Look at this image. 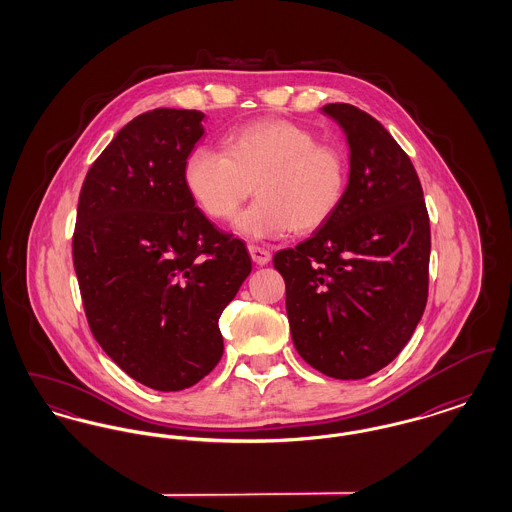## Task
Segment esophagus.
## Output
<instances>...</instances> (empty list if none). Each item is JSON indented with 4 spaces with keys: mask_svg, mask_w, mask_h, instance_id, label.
Instances as JSON below:
<instances>
[{
    "mask_svg": "<svg viewBox=\"0 0 512 512\" xmlns=\"http://www.w3.org/2000/svg\"><path fill=\"white\" fill-rule=\"evenodd\" d=\"M249 255H251L253 263L259 265V267H265L272 259V253L265 247H259V245H249Z\"/></svg>",
    "mask_w": 512,
    "mask_h": 512,
    "instance_id": "34e87169",
    "label": "esophagus"
}]
</instances>
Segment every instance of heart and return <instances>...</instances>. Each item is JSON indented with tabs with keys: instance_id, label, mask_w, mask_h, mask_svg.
I'll use <instances>...</instances> for the list:
<instances>
[{
	"instance_id": "1",
	"label": "heart",
	"mask_w": 512,
	"mask_h": 512,
	"mask_svg": "<svg viewBox=\"0 0 512 512\" xmlns=\"http://www.w3.org/2000/svg\"><path fill=\"white\" fill-rule=\"evenodd\" d=\"M184 178L201 211L219 222L234 219L253 190L257 201L236 219V232L276 240L330 219L347 186V165L338 147L317 142L307 128L267 119L226 136L222 155L195 149Z\"/></svg>"
}]
</instances>
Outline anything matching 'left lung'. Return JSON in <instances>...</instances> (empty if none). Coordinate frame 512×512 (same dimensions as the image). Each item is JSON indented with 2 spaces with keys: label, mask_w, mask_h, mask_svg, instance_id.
<instances>
[{
  "label": "left lung",
  "mask_w": 512,
  "mask_h": 512,
  "mask_svg": "<svg viewBox=\"0 0 512 512\" xmlns=\"http://www.w3.org/2000/svg\"><path fill=\"white\" fill-rule=\"evenodd\" d=\"M322 111L347 138L349 182L330 219L272 263L303 361L361 380L390 365L424 313L430 219L413 163L390 132L349 103Z\"/></svg>",
  "instance_id": "8db88e82"
}]
</instances>
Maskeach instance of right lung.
I'll return each instance as SVG.
<instances>
[{"instance_id":"obj_1","label":"right lung","mask_w":512,"mask_h":512,"mask_svg":"<svg viewBox=\"0 0 512 512\" xmlns=\"http://www.w3.org/2000/svg\"><path fill=\"white\" fill-rule=\"evenodd\" d=\"M201 111L132 119L84 178L73 263L101 349L136 382L180 391L220 361L219 318L251 272L244 242L195 207L186 159Z\"/></svg>"}]
</instances>
